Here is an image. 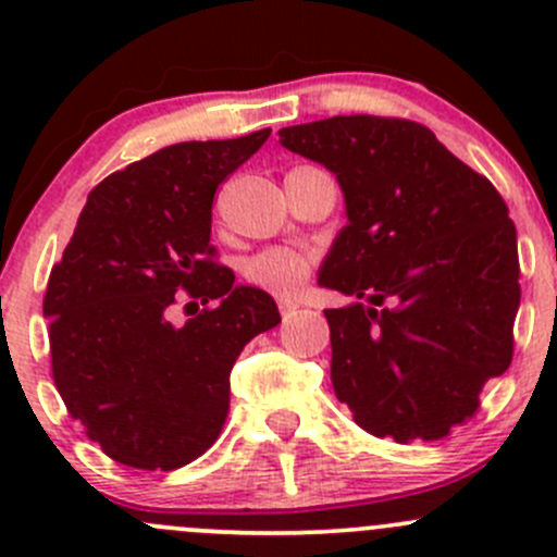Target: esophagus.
Listing matches in <instances>:
<instances>
[{
    "label": "esophagus",
    "mask_w": 557,
    "mask_h": 557,
    "mask_svg": "<svg viewBox=\"0 0 557 557\" xmlns=\"http://www.w3.org/2000/svg\"><path fill=\"white\" fill-rule=\"evenodd\" d=\"M277 307H280V314H283V318H285V314H290V312L296 310V301L283 299V296H280V299H277Z\"/></svg>",
    "instance_id": "1"
}]
</instances>
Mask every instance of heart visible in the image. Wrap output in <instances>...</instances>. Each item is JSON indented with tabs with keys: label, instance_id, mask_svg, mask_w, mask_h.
<instances>
[{
	"label": "heart",
	"instance_id": "obj_1",
	"mask_svg": "<svg viewBox=\"0 0 557 557\" xmlns=\"http://www.w3.org/2000/svg\"><path fill=\"white\" fill-rule=\"evenodd\" d=\"M310 274V258L296 250H267L245 263V277L272 294H294Z\"/></svg>",
	"mask_w": 557,
	"mask_h": 557
}]
</instances>
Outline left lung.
Listing matches in <instances>:
<instances>
[{"label":"left lung","mask_w":557,"mask_h":557,"mask_svg":"<svg viewBox=\"0 0 557 557\" xmlns=\"http://www.w3.org/2000/svg\"><path fill=\"white\" fill-rule=\"evenodd\" d=\"M280 145L345 194L318 283L368 305L325 310L336 398L374 436L442 440L512 363L520 263L502 194L404 117L334 115L280 128Z\"/></svg>","instance_id":"left-lung-1"}]
</instances>
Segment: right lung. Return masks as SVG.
Listing matches in <instances>:
<instances>
[{
  "instance_id": "right-lung-1",
  "label": "right lung",
  "mask_w": 557,
  "mask_h": 557,
  "mask_svg": "<svg viewBox=\"0 0 557 557\" xmlns=\"http://www.w3.org/2000/svg\"><path fill=\"white\" fill-rule=\"evenodd\" d=\"M269 134L177 143L112 172L50 272L42 312L55 387L117 463L172 471L210 450L234 361L280 323L272 296L234 283L210 245L218 185ZM183 293L216 307L174 326L169 307Z\"/></svg>"
}]
</instances>
